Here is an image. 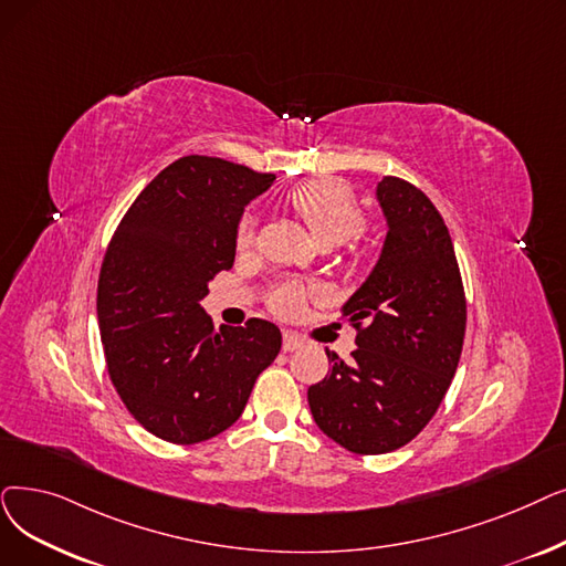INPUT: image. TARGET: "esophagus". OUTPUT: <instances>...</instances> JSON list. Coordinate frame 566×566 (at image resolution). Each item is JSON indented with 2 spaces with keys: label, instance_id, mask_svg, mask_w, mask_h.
Returning <instances> with one entry per match:
<instances>
[{
  "label": "esophagus",
  "instance_id": "34e87169",
  "mask_svg": "<svg viewBox=\"0 0 566 566\" xmlns=\"http://www.w3.org/2000/svg\"><path fill=\"white\" fill-rule=\"evenodd\" d=\"M303 347V342L298 335H293L291 331H284V337H282V349L289 354V352H296Z\"/></svg>",
  "mask_w": 566,
  "mask_h": 566
}]
</instances>
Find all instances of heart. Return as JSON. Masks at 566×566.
I'll use <instances>...</instances> for the list:
<instances>
[{"mask_svg": "<svg viewBox=\"0 0 566 566\" xmlns=\"http://www.w3.org/2000/svg\"><path fill=\"white\" fill-rule=\"evenodd\" d=\"M289 206L293 208L314 240L322 248H335L344 240L354 238L363 224L365 214L356 199V193L339 182L331 180H310L298 187H293L286 196ZM256 229L252 219H242L235 231V248L240 252H248L254 248ZM312 296V289L301 282H282L268 293V307L277 316L291 318L296 316L307 298Z\"/></svg>", "mask_w": 566, "mask_h": 566, "instance_id": "heart-1", "label": "heart"}]
</instances>
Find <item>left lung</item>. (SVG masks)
Returning a JSON list of instances; mask_svg holds the SVG:
<instances>
[{
	"label": "left lung",
	"instance_id": "left-lung-1",
	"mask_svg": "<svg viewBox=\"0 0 566 566\" xmlns=\"http://www.w3.org/2000/svg\"><path fill=\"white\" fill-rule=\"evenodd\" d=\"M377 199L388 219L381 256L344 305L356 328L352 363L326 349L331 370L310 386L316 426L360 455L396 451L419 434L458 370L467 301L449 229L428 196L386 176Z\"/></svg>",
	"mask_w": 566,
	"mask_h": 566
}]
</instances>
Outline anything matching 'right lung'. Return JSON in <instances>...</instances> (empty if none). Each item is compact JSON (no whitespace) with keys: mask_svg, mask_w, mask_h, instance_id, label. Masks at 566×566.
Returning a JSON list of instances; mask_svg holds the SVG:
<instances>
[{"mask_svg":"<svg viewBox=\"0 0 566 566\" xmlns=\"http://www.w3.org/2000/svg\"><path fill=\"white\" fill-rule=\"evenodd\" d=\"M273 174L219 157H180L119 219L102 263L96 314L108 377L134 419L170 444L231 428L282 349L265 318L214 331L199 305L233 268L240 214Z\"/></svg>","mask_w":566,"mask_h":566,"instance_id":"1","label":"right lung"}]
</instances>
